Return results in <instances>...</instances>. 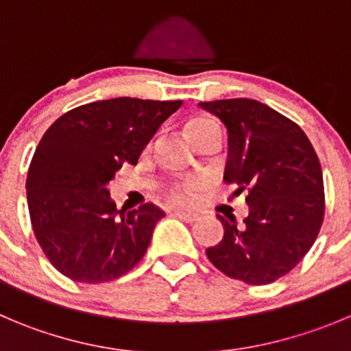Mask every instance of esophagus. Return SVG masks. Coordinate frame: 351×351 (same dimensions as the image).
<instances>
[{
  "mask_svg": "<svg viewBox=\"0 0 351 351\" xmlns=\"http://www.w3.org/2000/svg\"><path fill=\"white\" fill-rule=\"evenodd\" d=\"M175 215L178 216L180 220L189 221V223H194V221L199 220V215H197V213H192V211H176Z\"/></svg>",
  "mask_w": 351,
  "mask_h": 351,
  "instance_id": "obj_1",
  "label": "esophagus"
}]
</instances>
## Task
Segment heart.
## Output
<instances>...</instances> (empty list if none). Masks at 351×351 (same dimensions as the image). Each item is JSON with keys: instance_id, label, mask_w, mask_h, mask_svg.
Here are the masks:
<instances>
[{"instance_id": "1", "label": "heart", "mask_w": 351, "mask_h": 351, "mask_svg": "<svg viewBox=\"0 0 351 351\" xmlns=\"http://www.w3.org/2000/svg\"><path fill=\"white\" fill-rule=\"evenodd\" d=\"M211 126H216L215 121L199 117V119L191 121V123H189V126H186V130H189V135H191V138H194L197 133H201V131L208 130V128H211ZM197 189H199L197 180L186 178V180H182V182L169 185L168 189H166V195H168L169 201H173V202H185L192 194H195V191H197Z\"/></svg>"}]
</instances>
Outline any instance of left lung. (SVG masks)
<instances>
[{
  "label": "left lung",
  "mask_w": 351,
  "mask_h": 351,
  "mask_svg": "<svg viewBox=\"0 0 351 351\" xmlns=\"http://www.w3.org/2000/svg\"><path fill=\"white\" fill-rule=\"evenodd\" d=\"M228 130L225 182L247 192L250 215L225 220L220 244L206 250L227 277L263 286L289 274L310 251L326 211L319 157L304 131L250 98L201 101Z\"/></svg>",
  "instance_id": "8db88e82"
}]
</instances>
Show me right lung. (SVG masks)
<instances>
[{
	"label": "right lung",
	"instance_id": "add662e5",
	"mask_svg": "<svg viewBox=\"0 0 351 351\" xmlns=\"http://www.w3.org/2000/svg\"><path fill=\"white\" fill-rule=\"evenodd\" d=\"M182 100L110 98L58 117L36 147L27 171L32 232L51 265L71 280L100 284L119 279L145 254L157 206L121 209L107 185L142 150Z\"/></svg>",
	"mask_w": 351,
	"mask_h": 351
}]
</instances>
